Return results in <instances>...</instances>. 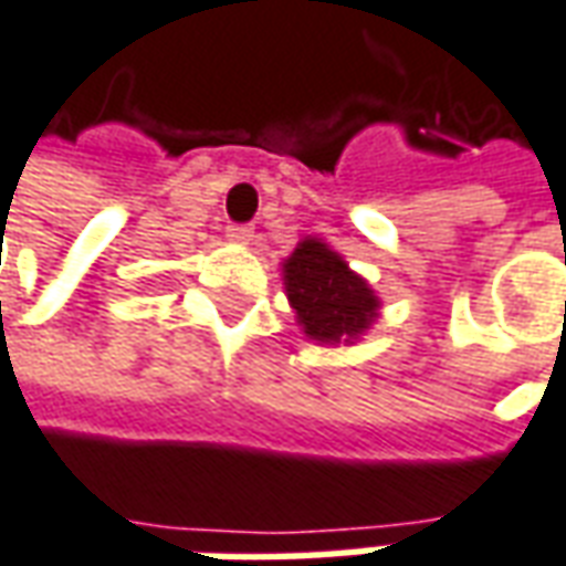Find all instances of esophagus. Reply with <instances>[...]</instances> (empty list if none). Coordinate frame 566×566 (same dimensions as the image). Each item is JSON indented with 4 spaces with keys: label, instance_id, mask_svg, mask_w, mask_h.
Returning a JSON list of instances; mask_svg holds the SVG:
<instances>
[{
    "label": "esophagus",
    "instance_id": "obj_1",
    "mask_svg": "<svg viewBox=\"0 0 566 566\" xmlns=\"http://www.w3.org/2000/svg\"><path fill=\"white\" fill-rule=\"evenodd\" d=\"M227 239L232 244H251V242H254V229H251V227H229Z\"/></svg>",
    "mask_w": 566,
    "mask_h": 566
}]
</instances>
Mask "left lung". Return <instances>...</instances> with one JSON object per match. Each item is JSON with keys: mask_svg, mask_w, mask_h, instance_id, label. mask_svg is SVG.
Segmentation results:
<instances>
[{"mask_svg": "<svg viewBox=\"0 0 566 566\" xmlns=\"http://www.w3.org/2000/svg\"><path fill=\"white\" fill-rule=\"evenodd\" d=\"M284 294L306 339L352 346L379 318L377 291L324 239H300L282 263Z\"/></svg>", "mask_w": 566, "mask_h": 566, "instance_id": "obj_1", "label": "left lung"}]
</instances>
